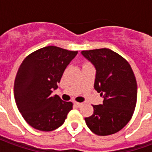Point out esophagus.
<instances>
[{
    "label": "esophagus",
    "mask_w": 152,
    "mask_h": 152,
    "mask_svg": "<svg viewBox=\"0 0 152 152\" xmlns=\"http://www.w3.org/2000/svg\"><path fill=\"white\" fill-rule=\"evenodd\" d=\"M74 104H75L76 106H78V107H80V106L83 105V103H82V102H74Z\"/></svg>",
    "instance_id": "1"
}]
</instances>
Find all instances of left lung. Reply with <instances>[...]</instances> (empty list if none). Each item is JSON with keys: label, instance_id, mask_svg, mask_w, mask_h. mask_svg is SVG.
<instances>
[{"label": "left lung", "instance_id": "8db88e82", "mask_svg": "<svg viewBox=\"0 0 152 152\" xmlns=\"http://www.w3.org/2000/svg\"><path fill=\"white\" fill-rule=\"evenodd\" d=\"M82 55L96 69L94 88L104 99L93 105L94 113L85 118L90 130L108 136L122 129L134 113L137 99L136 77L129 62L110 49L83 50Z\"/></svg>", "mask_w": 152, "mask_h": 152}]
</instances>
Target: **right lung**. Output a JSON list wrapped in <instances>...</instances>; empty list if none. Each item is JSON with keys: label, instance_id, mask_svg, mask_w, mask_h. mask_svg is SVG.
Segmentation results:
<instances>
[{"label": "right lung", "instance_id": "1", "mask_svg": "<svg viewBox=\"0 0 152 152\" xmlns=\"http://www.w3.org/2000/svg\"><path fill=\"white\" fill-rule=\"evenodd\" d=\"M78 51L50 46L29 54L20 64L14 83L17 108L35 129L50 132L64 122L72 102L51 95L64 69Z\"/></svg>", "mask_w": 152, "mask_h": 152}]
</instances>
